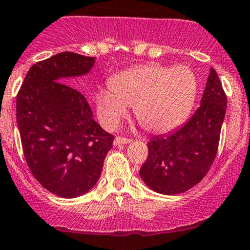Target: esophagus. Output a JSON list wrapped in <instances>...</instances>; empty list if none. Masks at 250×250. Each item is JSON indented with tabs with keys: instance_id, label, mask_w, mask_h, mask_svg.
<instances>
[{
	"instance_id": "obj_1",
	"label": "esophagus",
	"mask_w": 250,
	"mask_h": 250,
	"mask_svg": "<svg viewBox=\"0 0 250 250\" xmlns=\"http://www.w3.org/2000/svg\"><path fill=\"white\" fill-rule=\"evenodd\" d=\"M131 140L127 137H123V136H117L114 140V145L115 146H120V145H125V143H130Z\"/></svg>"
}]
</instances>
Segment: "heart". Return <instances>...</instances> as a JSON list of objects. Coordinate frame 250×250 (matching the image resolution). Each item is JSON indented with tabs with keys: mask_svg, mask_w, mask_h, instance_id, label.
I'll return each instance as SVG.
<instances>
[{
	"mask_svg": "<svg viewBox=\"0 0 250 250\" xmlns=\"http://www.w3.org/2000/svg\"><path fill=\"white\" fill-rule=\"evenodd\" d=\"M198 92V80L191 68L143 64L110 80V87L96 93V107L103 125L114 127L128 107L135 108L145 130L165 133L180 126L191 113Z\"/></svg>",
	"mask_w": 250,
	"mask_h": 250,
	"instance_id": "heart-1",
	"label": "heart"
}]
</instances>
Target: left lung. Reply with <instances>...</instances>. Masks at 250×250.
Returning a JSON list of instances; mask_svg holds the SVG:
<instances>
[{"instance_id":"left-lung-1","label":"left lung","mask_w":250,"mask_h":250,"mask_svg":"<svg viewBox=\"0 0 250 250\" xmlns=\"http://www.w3.org/2000/svg\"><path fill=\"white\" fill-rule=\"evenodd\" d=\"M227 100L220 79L210 69L201 105L179 130L153 137L141 179L153 191L179 194L203 180L214 163Z\"/></svg>"}]
</instances>
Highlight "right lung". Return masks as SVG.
<instances>
[{"label": "right lung", "instance_id": "right-lung-1", "mask_svg": "<svg viewBox=\"0 0 250 250\" xmlns=\"http://www.w3.org/2000/svg\"><path fill=\"white\" fill-rule=\"evenodd\" d=\"M95 57L62 52L29 69L17 95V123L31 174L56 196L74 198L98 181L114 136L93 120L85 96L64 79L85 75Z\"/></svg>", "mask_w": 250, "mask_h": 250}]
</instances>
